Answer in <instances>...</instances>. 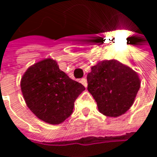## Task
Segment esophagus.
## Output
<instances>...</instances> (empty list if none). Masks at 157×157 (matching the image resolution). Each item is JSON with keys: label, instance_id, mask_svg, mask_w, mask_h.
I'll list each match as a JSON object with an SVG mask.
<instances>
[{"label": "esophagus", "instance_id": "34e87169", "mask_svg": "<svg viewBox=\"0 0 157 157\" xmlns=\"http://www.w3.org/2000/svg\"><path fill=\"white\" fill-rule=\"evenodd\" d=\"M80 82H81V84L85 86V87H87V80H86V78H81Z\"/></svg>", "mask_w": 157, "mask_h": 157}]
</instances>
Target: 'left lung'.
Wrapping results in <instances>:
<instances>
[{
	"mask_svg": "<svg viewBox=\"0 0 157 157\" xmlns=\"http://www.w3.org/2000/svg\"><path fill=\"white\" fill-rule=\"evenodd\" d=\"M87 83L99 112L110 117H119L130 109L141 86L137 72L117 59L91 66Z\"/></svg>",
	"mask_w": 157,
	"mask_h": 157,
	"instance_id": "1",
	"label": "left lung"
}]
</instances>
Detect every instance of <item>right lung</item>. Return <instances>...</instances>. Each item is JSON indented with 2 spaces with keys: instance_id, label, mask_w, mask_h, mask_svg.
Instances as JSON below:
<instances>
[{
  "instance_id": "right-lung-1",
  "label": "right lung",
  "mask_w": 157,
  "mask_h": 157,
  "mask_svg": "<svg viewBox=\"0 0 157 157\" xmlns=\"http://www.w3.org/2000/svg\"><path fill=\"white\" fill-rule=\"evenodd\" d=\"M21 88L27 107L39 119L50 124H59L68 118L77 98L86 90L50 58L28 67L21 78Z\"/></svg>"
}]
</instances>
